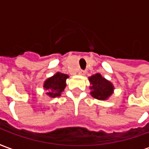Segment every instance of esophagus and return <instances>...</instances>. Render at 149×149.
<instances>
[{"label": "esophagus", "instance_id": "obj_1", "mask_svg": "<svg viewBox=\"0 0 149 149\" xmlns=\"http://www.w3.org/2000/svg\"><path fill=\"white\" fill-rule=\"evenodd\" d=\"M86 73V71H84V70H80L79 71V74L80 75H84Z\"/></svg>", "mask_w": 149, "mask_h": 149}]
</instances>
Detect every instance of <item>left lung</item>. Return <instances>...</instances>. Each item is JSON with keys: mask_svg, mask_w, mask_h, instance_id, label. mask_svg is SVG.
Instances as JSON below:
<instances>
[{"mask_svg": "<svg viewBox=\"0 0 149 149\" xmlns=\"http://www.w3.org/2000/svg\"><path fill=\"white\" fill-rule=\"evenodd\" d=\"M90 82L91 93L92 97L97 100H105L111 96L114 90L113 84L104 78L100 73L93 75L88 77Z\"/></svg>", "mask_w": 149, "mask_h": 149, "instance_id": "left-lung-1", "label": "left lung"}]
</instances>
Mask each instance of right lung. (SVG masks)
<instances>
[{"instance_id": "1", "label": "right lung", "mask_w": 149, "mask_h": 149, "mask_svg": "<svg viewBox=\"0 0 149 149\" xmlns=\"http://www.w3.org/2000/svg\"><path fill=\"white\" fill-rule=\"evenodd\" d=\"M68 76L61 72H56L48 78L44 83V88L47 90L46 94L50 97H60L66 87V79Z\"/></svg>"}]
</instances>
